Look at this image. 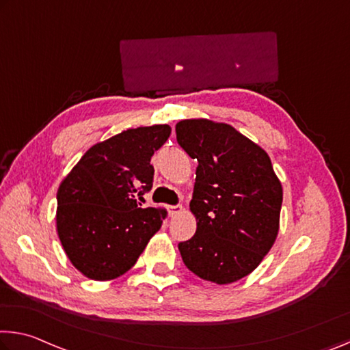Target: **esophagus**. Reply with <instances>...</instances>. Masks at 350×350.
Listing matches in <instances>:
<instances>
[{
  "label": "esophagus",
  "instance_id": "1",
  "mask_svg": "<svg viewBox=\"0 0 350 350\" xmlns=\"http://www.w3.org/2000/svg\"><path fill=\"white\" fill-rule=\"evenodd\" d=\"M168 212H170V216H176L177 213L182 212V205H170Z\"/></svg>",
  "mask_w": 350,
  "mask_h": 350
}]
</instances>
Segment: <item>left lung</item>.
<instances>
[{
	"label": "left lung",
	"mask_w": 350,
	"mask_h": 350,
	"mask_svg": "<svg viewBox=\"0 0 350 350\" xmlns=\"http://www.w3.org/2000/svg\"><path fill=\"white\" fill-rule=\"evenodd\" d=\"M176 138L198 160L190 202L198 229L179 243L182 260L204 280H240L257 268L279 232L284 195L273 163L262 148L224 123L179 121Z\"/></svg>",
	"instance_id": "1"
}]
</instances>
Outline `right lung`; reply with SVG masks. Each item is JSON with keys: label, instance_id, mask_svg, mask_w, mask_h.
I'll return each mask as SVG.
<instances>
[{"label": "right lung", "instance_id": "obj_1", "mask_svg": "<svg viewBox=\"0 0 350 350\" xmlns=\"http://www.w3.org/2000/svg\"><path fill=\"white\" fill-rule=\"evenodd\" d=\"M170 134L168 124L123 131L88 149L64 179L59 238L88 279L110 280L129 271L162 226L165 210L140 202L152 188V154Z\"/></svg>", "mask_w": 350, "mask_h": 350}]
</instances>
